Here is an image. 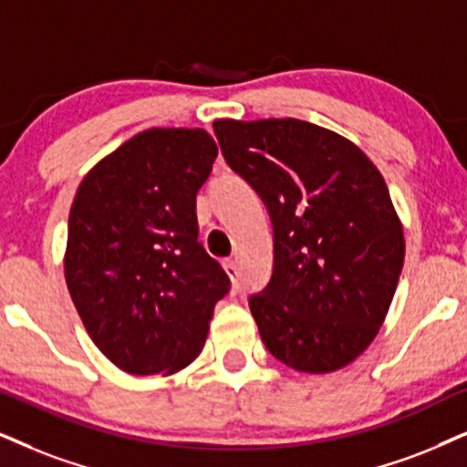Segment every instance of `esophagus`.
Segmentation results:
<instances>
[{
    "label": "esophagus",
    "mask_w": 467,
    "mask_h": 467,
    "mask_svg": "<svg viewBox=\"0 0 467 467\" xmlns=\"http://www.w3.org/2000/svg\"><path fill=\"white\" fill-rule=\"evenodd\" d=\"M223 269H226L230 282H233V291H239V267H237V263L226 261V263H223Z\"/></svg>",
    "instance_id": "1"
}]
</instances>
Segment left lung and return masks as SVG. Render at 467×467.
<instances>
[{"mask_svg":"<svg viewBox=\"0 0 467 467\" xmlns=\"http://www.w3.org/2000/svg\"><path fill=\"white\" fill-rule=\"evenodd\" d=\"M213 131L274 226V271L250 295L265 347L302 373L342 368L379 332L403 269L386 181L353 141L297 118L215 120Z\"/></svg>","mask_w":467,"mask_h":467,"instance_id":"1","label":"left lung"}]
</instances>
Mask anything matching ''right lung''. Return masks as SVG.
I'll list each match as a JSON object with an SVG mask.
<instances>
[{
    "instance_id": "1",
    "label": "right lung",
    "mask_w": 467,
    "mask_h": 467,
    "mask_svg": "<svg viewBox=\"0 0 467 467\" xmlns=\"http://www.w3.org/2000/svg\"><path fill=\"white\" fill-rule=\"evenodd\" d=\"M215 157L204 129H149L94 165L75 193L67 286L94 345L125 373L192 364L230 291L198 241L196 193Z\"/></svg>"
}]
</instances>
